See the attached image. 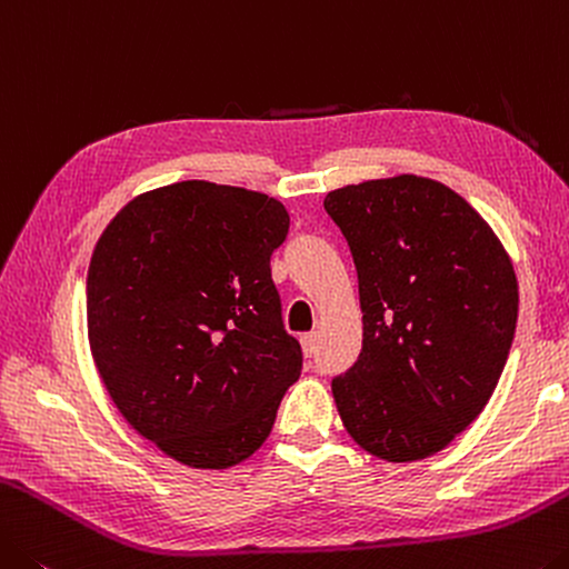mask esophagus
<instances>
[{
  "instance_id": "1",
  "label": "esophagus",
  "mask_w": 569,
  "mask_h": 569,
  "mask_svg": "<svg viewBox=\"0 0 569 569\" xmlns=\"http://www.w3.org/2000/svg\"><path fill=\"white\" fill-rule=\"evenodd\" d=\"M300 342H302V350H305L307 358L318 356V332H305Z\"/></svg>"
}]
</instances>
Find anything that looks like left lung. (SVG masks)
Returning a JSON list of instances; mask_svg holds the SVG:
<instances>
[{
    "label": "left lung",
    "mask_w": 569,
    "mask_h": 569,
    "mask_svg": "<svg viewBox=\"0 0 569 569\" xmlns=\"http://www.w3.org/2000/svg\"><path fill=\"white\" fill-rule=\"evenodd\" d=\"M358 269L362 350L332 378L342 426L368 453L406 463L446 449L499 383L519 292L495 231L459 193L421 176L325 197Z\"/></svg>",
    "instance_id": "left-lung-1"
}]
</instances>
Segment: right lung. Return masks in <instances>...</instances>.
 <instances>
[{"label":"right lung","mask_w":569,"mask_h":569,"mask_svg":"<svg viewBox=\"0 0 569 569\" xmlns=\"http://www.w3.org/2000/svg\"><path fill=\"white\" fill-rule=\"evenodd\" d=\"M290 213L267 193L181 181L136 197L88 269V338L126 421L171 459L229 469L272 431L302 348L272 251Z\"/></svg>","instance_id":"add662e5"}]
</instances>
